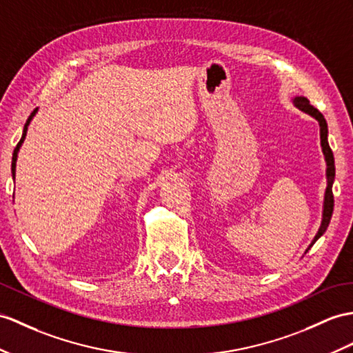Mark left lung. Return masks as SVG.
<instances>
[{
	"label": "left lung",
	"instance_id": "left-lung-1",
	"mask_svg": "<svg viewBox=\"0 0 353 353\" xmlns=\"http://www.w3.org/2000/svg\"><path fill=\"white\" fill-rule=\"evenodd\" d=\"M295 106L299 108L301 110L307 112V114H310L312 117H314L317 121H319L321 125V143H322V151L325 154V159H326V176H328V187H326V192H325V203H323V219H322V225L319 228V232H317V235L314 236L312 245L319 239L323 234L325 230L328 229V225L331 221L332 217V211H334V194H332V183H334V176H335V166H334V154L330 148V143H328V124H326V119L323 118V115L321 114V110L314 108L310 100L305 99V97H296L294 100ZM310 245V247H312ZM308 247V248H310Z\"/></svg>",
	"mask_w": 353,
	"mask_h": 353
}]
</instances>
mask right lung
I'll list each match as a JSON object with an SVG mask.
<instances>
[{"label":"right lung","instance_id":"right-lung-1","mask_svg":"<svg viewBox=\"0 0 353 353\" xmlns=\"http://www.w3.org/2000/svg\"><path fill=\"white\" fill-rule=\"evenodd\" d=\"M36 110L37 109H34L32 112H31V115L28 117V119H27V123H25V127H23V133H22V137H21V141L18 142V145H16V148H14V151H13V157H12V176L14 178V168H16V159H18V151H19V148H21V145H22V142H23V139H25V136H27V130H28V125H30V121H31V118L34 117V114H36Z\"/></svg>","mask_w":353,"mask_h":353}]
</instances>
